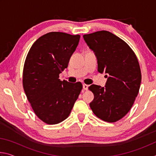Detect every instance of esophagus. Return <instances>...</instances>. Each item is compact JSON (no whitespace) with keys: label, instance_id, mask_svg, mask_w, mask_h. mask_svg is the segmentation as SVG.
<instances>
[{"label":"esophagus","instance_id":"34e87169","mask_svg":"<svg viewBox=\"0 0 156 156\" xmlns=\"http://www.w3.org/2000/svg\"><path fill=\"white\" fill-rule=\"evenodd\" d=\"M83 89H84V90H87V89H88V85H87V84H83Z\"/></svg>","mask_w":156,"mask_h":156}]
</instances>
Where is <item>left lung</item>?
Masks as SVG:
<instances>
[{"instance_id":"left-lung-1","label":"left lung","mask_w":156,"mask_h":156,"mask_svg":"<svg viewBox=\"0 0 156 156\" xmlns=\"http://www.w3.org/2000/svg\"><path fill=\"white\" fill-rule=\"evenodd\" d=\"M84 40L98 60V71L108 76L105 87L91 84L94 99L90 106L98 118L115 122L126 115L138 96L141 71L135 53L119 37L107 31L84 34Z\"/></svg>"}]
</instances>
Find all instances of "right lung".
<instances>
[{
    "label": "right lung",
    "instance_id": "obj_1",
    "mask_svg": "<svg viewBox=\"0 0 156 156\" xmlns=\"http://www.w3.org/2000/svg\"><path fill=\"white\" fill-rule=\"evenodd\" d=\"M80 38L58 31L47 33L34 42L26 57L23 89L37 117L48 125L61 122L69 115L83 89L80 82L59 79Z\"/></svg>",
    "mask_w": 156,
    "mask_h": 156
}]
</instances>
